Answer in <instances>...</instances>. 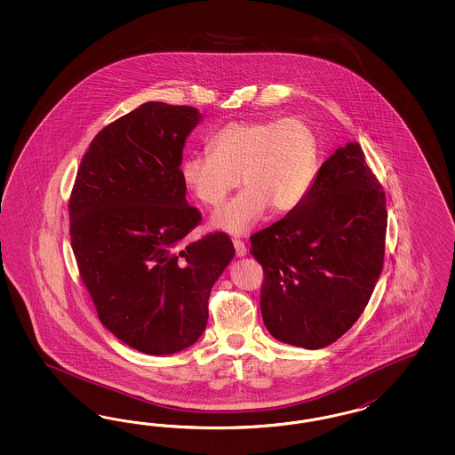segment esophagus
I'll list each match as a JSON object with an SVG mask.
<instances>
[{
  "mask_svg": "<svg viewBox=\"0 0 455 455\" xmlns=\"http://www.w3.org/2000/svg\"><path fill=\"white\" fill-rule=\"evenodd\" d=\"M235 253L236 257H245L247 255V245L242 240H234Z\"/></svg>",
  "mask_w": 455,
  "mask_h": 455,
  "instance_id": "1",
  "label": "esophagus"
}]
</instances>
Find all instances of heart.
I'll use <instances>...</instances> for the list:
<instances>
[{
  "label": "heart",
  "mask_w": 455,
  "mask_h": 455,
  "mask_svg": "<svg viewBox=\"0 0 455 455\" xmlns=\"http://www.w3.org/2000/svg\"><path fill=\"white\" fill-rule=\"evenodd\" d=\"M208 152L188 155L180 177L207 207H219L242 180L245 188L212 217L227 234H247L268 208L287 215L300 207L317 175V137L297 116L227 124L208 140Z\"/></svg>",
  "instance_id": "obj_1"
}]
</instances>
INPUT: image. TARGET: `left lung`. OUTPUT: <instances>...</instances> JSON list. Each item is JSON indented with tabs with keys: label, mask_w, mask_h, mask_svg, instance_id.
I'll return each mask as SVG.
<instances>
[{
	"label": "left lung",
	"mask_w": 455,
	"mask_h": 455,
	"mask_svg": "<svg viewBox=\"0 0 455 455\" xmlns=\"http://www.w3.org/2000/svg\"><path fill=\"white\" fill-rule=\"evenodd\" d=\"M386 192L358 143L320 166L302 205L251 235L263 323L276 340L323 348L371 300L386 253Z\"/></svg>",
	"instance_id": "1"
}]
</instances>
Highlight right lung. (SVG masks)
Listing matches in <instances>:
<instances>
[{"mask_svg": "<svg viewBox=\"0 0 455 455\" xmlns=\"http://www.w3.org/2000/svg\"><path fill=\"white\" fill-rule=\"evenodd\" d=\"M202 115L148 101L107 124L83 155L69 195V236L100 322L150 355L205 331L208 297L234 259L223 232L187 243L202 213L187 204L183 145Z\"/></svg>", "mask_w": 455, "mask_h": 455, "instance_id": "obj_1", "label": "right lung"}]
</instances>
